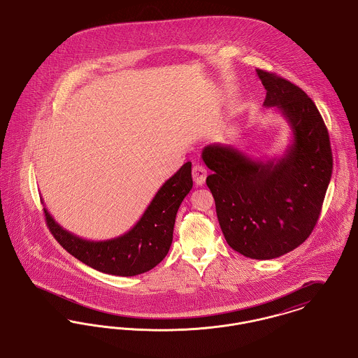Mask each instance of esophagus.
Masks as SVG:
<instances>
[{
    "mask_svg": "<svg viewBox=\"0 0 358 358\" xmlns=\"http://www.w3.org/2000/svg\"><path fill=\"white\" fill-rule=\"evenodd\" d=\"M207 171L203 166L201 164H195L192 167V179L195 182L196 186H202L206 180Z\"/></svg>",
    "mask_w": 358,
    "mask_h": 358,
    "instance_id": "1",
    "label": "esophagus"
}]
</instances>
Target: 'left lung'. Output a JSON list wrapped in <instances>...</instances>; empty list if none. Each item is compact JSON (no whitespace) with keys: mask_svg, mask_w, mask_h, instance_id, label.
Instances as JSON below:
<instances>
[{"mask_svg":"<svg viewBox=\"0 0 358 358\" xmlns=\"http://www.w3.org/2000/svg\"><path fill=\"white\" fill-rule=\"evenodd\" d=\"M265 108L280 112L291 144L280 157L256 160L233 145L210 144L202 151L206 179L226 243L245 257L271 260L303 244L320 218L333 172L327 128L301 87L256 70Z\"/></svg>","mask_w":358,"mask_h":358,"instance_id":"8db88e82","label":"left lung"}]
</instances>
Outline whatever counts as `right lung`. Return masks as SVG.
I'll return each mask as SVG.
<instances>
[{"mask_svg": "<svg viewBox=\"0 0 358 358\" xmlns=\"http://www.w3.org/2000/svg\"><path fill=\"white\" fill-rule=\"evenodd\" d=\"M191 188V162H187L159 188L131 230L105 241H90L66 230L47 208L45 221L57 243L79 262L114 276H136L148 272L167 256L176 213Z\"/></svg>", "mask_w": 358, "mask_h": 358, "instance_id": "right-lung-1", "label": "right lung"}]
</instances>
